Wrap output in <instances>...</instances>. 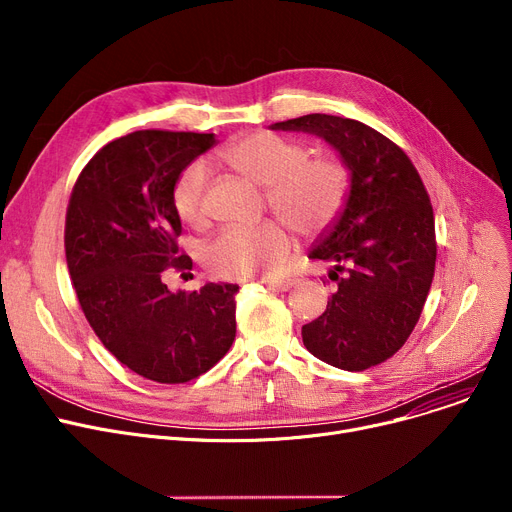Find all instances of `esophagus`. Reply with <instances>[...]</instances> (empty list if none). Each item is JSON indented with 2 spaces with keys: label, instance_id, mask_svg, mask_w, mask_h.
I'll use <instances>...</instances> for the list:
<instances>
[{
  "label": "esophagus",
  "instance_id": "34e87169",
  "mask_svg": "<svg viewBox=\"0 0 512 512\" xmlns=\"http://www.w3.org/2000/svg\"><path fill=\"white\" fill-rule=\"evenodd\" d=\"M265 286L274 292H286L294 286V280H267Z\"/></svg>",
  "mask_w": 512,
  "mask_h": 512
}]
</instances>
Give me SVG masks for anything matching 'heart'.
<instances>
[{"instance_id":"b5f03b06","label":"heart","mask_w":512,"mask_h":512,"mask_svg":"<svg viewBox=\"0 0 512 512\" xmlns=\"http://www.w3.org/2000/svg\"><path fill=\"white\" fill-rule=\"evenodd\" d=\"M228 170L265 186V197L280 218L303 236L330 228L348 197V172L328 153H309L299 139L272 130L240 134L218 153ZM207 170L193 161L172 186L178 218L191 228H203ZM292 247L284 224L267 220L257 226H230L207 242V270L226 280H263L278 276Z\"/></svg>"}]
</instances>
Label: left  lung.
I'll return each mask as SVG.
<instances>
[{"mask_svg": "<svg viewBox=\"0 0 512 512\" xmlns=\"http://www.w3.org/2000/svg\"><path fill=\"white\" fill-rule=\"evenodd\" d=\"M272 130L315 134L351 172L344 209L309 251L332 263L336 290L303 326V344L344 371L380 365L411 336L434 280V209L421 176L398 145L351 118L309 114Z\"/></svg>", "mask_w": 512, "mask_h": 512, "instance_id": "obj_1", "label": "left lung"}]
</instances>
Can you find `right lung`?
Wrapping results in <instances>:
<instances>
[{
	"mask_svg": "<svg viewBox=\"0 0 512 512\" xmlns=\"http://www.w3.org/2000/svg\"><path fill=\"white\" fill-rule=\"evenodd\" d=\"M213 145V132H130L91 157L66 211V261L87 321L122 365L159 384L199 378L236 336V284L172 292L161 280L193 267L178 251L172 186Z\"/></svg>",
	"mask_w": 512,
	"mask_h": 512,
	"instance_id": "right-lung-1",
	"label": "right lung"
}]
</instances>
